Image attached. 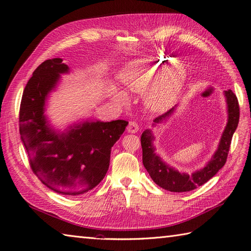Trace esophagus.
I'll use <instances>...</instances> for the list:
<instances>
[{"mask_svg": "<svg viewBox=\"0 0 251 251\" xmlns=\"http://www.w3.org/2000/svg\"><path fill=\"white\" fill-rule=\"evenodd\" d=\"M126 131H127L128 133H132V134L137 133V132L139 131V126H138V124L136 123V121H130V123H128L127 127H126Z\"/></svg>", "mask_w": 251, "mask_h": 251, "instance_id": "obj_1", "label": "esophagus"}]
</instances>
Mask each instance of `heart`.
Segmentation results:
<instances>
[{"mask_svg":"<svg viewBox=\"0 0 251 251\" xmlns=\"http://www.w3.org/2000/svg\"><path fill=\"white\" fill-rule=\"evenodd\" d=\"M173 64L163 54L133 59L121 68L117 77L132 92L140 93L146 89L144 103L151 111L161 112L177 100L186 78L183 67Z\"/></svg>","mask_w":251,"mask_h":251,"instance_id":"heart-1","label":"heart"}]
</instances>
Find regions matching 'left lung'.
I'll return each instance as SVG.
<instances>
[{
    "instance_id": "obj_1",
    "label": "left lung",
    "mask_w": 251,
    "mask_h": 251,
    "mask_svg": "<svg viewBox=\"0 0 251 251\" xmlns=\"http://www.w3.org/2000/svg\"><path fill=\"white\" fill-rule=\"evenodd\" d=\"M224 96L227 104V115L228 116H227V124L218 144V148L203 168L191 174L179 172L162 160L160 155L156 153V147L154 144L155 136L153 131L148 128L142 133V162L151 178L157 185L174 193L189 192L206 183L209 179L215 176L219 170L223 168L229 151L232 135L237 130L240 118V108L237 96L233 94L231 90L224 91ZM177 107L178 104L164 113L163 115L155 118L153 120V125H151L153 127L164 125L174 115Z\"/></svg>"
}]
</instances>
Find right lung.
<instances>
[{
	"instance_id": "obj_1",
	"label": "right lung",
	"mask_w": 251,
	"mask_h": 251,
	"mask_svg": "<svg viewBox=\"0 0 251 251\" xmlns=\"http://www.w3.org/2000/svg\"><path fill=\"white\" fill-rule=\"evenodd\" d=\"M70 68L62 58L45 60L25 87L20 108V134L30 166L51 191L67 196L88 193L100 183L112 147L128 125L126 120H77L64 131L46 115L49 96Z\"/></svg>"
}]
</instances>
